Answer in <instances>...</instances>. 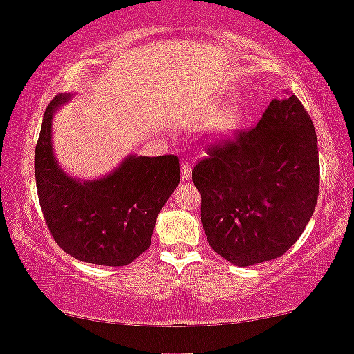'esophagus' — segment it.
Listing matches in <instances>:
<instances>
[{
    "label": "esophagus",
    "mask_w": 354,
    "mask_h": 354,
    "mask_svg": "<svg viewBox=\"0 0 354 354\" xmlns=\"http://www.w3.org/2000/svg\"><path fill=\"white\" fill-rule=\"evenodd\" d=\"M180 176H182V180H190V178H192V166H190V164H188V162L182 164Z\"/></svg>",
    "instance_id": "34e87169"
}]
</instances>
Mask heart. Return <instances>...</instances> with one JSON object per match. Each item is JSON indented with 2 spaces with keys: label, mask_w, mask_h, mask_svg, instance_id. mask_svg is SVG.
I'll use <instances>...</instances> for the list:
<instances>
[{
  "label": "heart",
  "mask_w": 354,
  "mask_h": 354,
  "mask_svg": "<svg viewBox=\"0 0 354 354\" xmlns=\"http://www.w3.org/2000/svg\"><path fill=\"white\" fill-rule=\"evenodd\" d=\"M217 113L216 116L215 114ZM216 118L212 119V122L209 125V132L212 137H216L217 140H227L230 137H234V135L239 132L241 129V125H243V111H241L239 106H229V108L222 109L221 113L217 111L216 108L207 111V113L198 115L195 119L196 124H201V122H206V120H209L214 115Z\"/></svg>",
  "instance_id": "b5f03b06"
}]
</instances>
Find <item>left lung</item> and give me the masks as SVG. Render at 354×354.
Masks as SVG:
<instances>
[{
  "instance_id": "1",
  "label": "left lung",
  "mask_w": 354,
  "mask_h": 354,
  "mask_svg": "<svg viewBox=\"0 0 354 354\" xmlns=\"http://www.w3.org/2000/svg\"><path fill=\"white\" fill-rule=\"evenodd\" d=\"M207 153L192 178L211 248L240 268L282 256L319 195L316 130L299 100H272L254 129Z\"/></svg>"
}]
</instances>
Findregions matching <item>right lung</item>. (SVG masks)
<instances>
[{
    "label": "right lung",
    "mask_w": 354,
    "mask_h": 354,
    "mask_svg": "<svg viewBox=\"0 0 354 354\" xmlns=\"http://www.w3.org/2000/svg\"><path fill=\"white\" fill-rule=\"evenodd\" d=\"M71 95H57L43 115L35 148L38 200L56 243L84 263L127 266L151 245L156 217L180 182L178 158L129 154L108 176H67L53 153V115Z\"/></svg>",
    "instance_id": "add662e5"
}]
</instances>
